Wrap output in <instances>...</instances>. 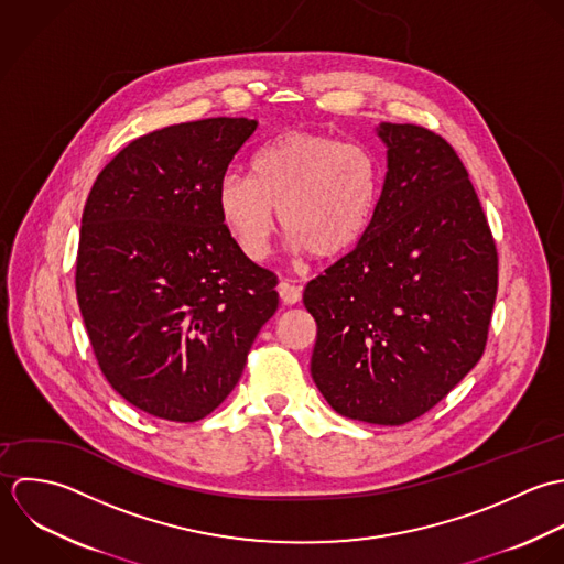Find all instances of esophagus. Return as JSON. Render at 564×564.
<instances>
[{
	"label": "esophagus",
	"instance_id": "1",
	"mask_svg": "<svg viewBox=\"0 0 564 564\" xmlns=\"http://www.w3.org/2000/svg\"><path fill=\"white\" fill-rule=\"evenodd\" d=\"M279 296L285 305H296L301 301V288L299 285H292L290 281H281L279 283Z\"/></svg>",
	"mask_w": 564,
	"mask_h": 564
}]
</instances>
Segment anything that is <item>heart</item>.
I'll use <instances>...</instances> for the list:
<instances>
[{
	"label": "heart",
	"instance_id": "heart-1",
	"mask_svg": "<svg viewBox=\"0 0 564 564\" xmlns=\"http://www.w3.org/2000/svg\"><path fill=\"white\" fill-rule=\"evenodd\" d=\"M377 156L325 132L290 130L252 156V176L228 172L218 212L243 254L263 259L276 228L316 259H336L359 243L379 200Z\"/></svg>",
	"mask_w": 564,
	"mask_h": 564
}]
</instances>
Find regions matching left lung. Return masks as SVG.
Instances as JSON below:
<instances>
[{
	"instance_id": "left-lung-1",
	"label": "left lung",
	"mask_w": 564,
	"mask_h": 564,
	"mask_svg": "<svg viewBox=\"0 0 564 564\" xmlns=\"http://www.w3.org/2000/svg\"><path fill=\"white\" fill-rule=\"evenodd\" d=\"M388 172L359 243L312 279V377L346 419L405 425L479 361L497 299V246L449 143L379 123Z\"/></svg>"
}]
</instances>
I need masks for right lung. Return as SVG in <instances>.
Masks as SVG:
<instances>
[{
	"label": "right lung",
	"instance_id": "obj_1",
	"mask_svg": "<svg viewBox=\"0 0 564 564\" xmlns=\"http://www.w3.org/2000/svg\"><path fill=\"white\" fill-rule=\"evenodd\" d=\"M257 119L212 117L130 141L98 174L80 226L76 294L96 359L141 412L194 423L239 381L279 307L218 212V185Z\"/></svg>",
	"mask_w": 564,
	"mask_h": 564
}]
</instances>
